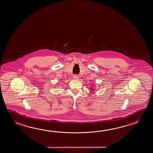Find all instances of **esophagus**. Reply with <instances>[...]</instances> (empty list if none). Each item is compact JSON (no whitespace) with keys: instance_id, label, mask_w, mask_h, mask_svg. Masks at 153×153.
I'll list each match as a JSON object with an SVG mask.
<instances>
[{"instance_id":"34e87169","label":"esophagus","mask_w":153,"mask_h":153,"mask_svg":"<svg viewBox=\"0 0 153 153\" xmlns=\"http://www.w3.org/2000/svg\"><path fill=\"white\" fill-rule=\"evenodd\" d=\"M73 78L76 80H78L79 79V77L77 75H74L73 76Z\"/></svg>"}]
</instances>
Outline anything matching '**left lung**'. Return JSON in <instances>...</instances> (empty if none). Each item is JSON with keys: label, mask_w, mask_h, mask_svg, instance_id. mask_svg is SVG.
Instances as JSON below:
<instances>
[{"label": "left lung", "mask_w": 153, "mask_h": 153, "mask_svg": "<svg viewBox=\"0 0 153 153\" xmlns=\"http://www.w3.org/2000/svg\"><path fill=\"white\" fill-rule=\"evenodd\" d=\"M91 88V90L93 91L94 90H93V88Z\"/></svg>", "instance_id": "obj_1"}]
</instances>
